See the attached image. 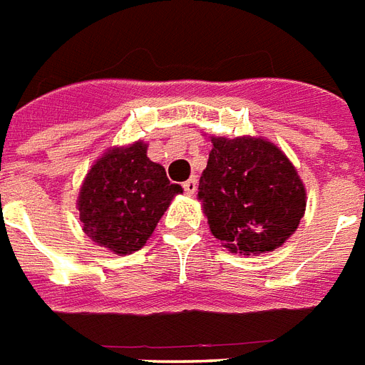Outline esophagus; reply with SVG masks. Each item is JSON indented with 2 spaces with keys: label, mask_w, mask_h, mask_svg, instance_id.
<instances>
[{
  "label": "esophagus",
  "mask_w": 365,
  "mask_h": 365,
  "mask_svg": "<svg viewBox=\"0 0 365 365\" xmlns=\"http://www.w3.org/2000/svg\"><path fill=\"white\" fill-rule=\"evenodd\" d=\"M185 192L186 194H188V196H192V194H194V192L197 190V180H196V177H192V179H188L185 182Z\"/></svg>",
  "instance_id": "obj_1"
}]
</instances>
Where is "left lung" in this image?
I'll return each mask as SVG.
<instances>
[{"mask_svg": "<svg viewBox=\"0 0 365 365\" xmlns=\"http://www.w3.org/2000/svg\"><path fill=\"white\" fill-rule=\"evenodd\" d=\"M209 139L197 200L211 233L235 255L279 249L305 215L307 192L298 169L260 135Z\"/></svg>", "mask_w": 365, "mask_h": 365, "instance_id": "8db88e82", "label": "left lung"}]
</instances>
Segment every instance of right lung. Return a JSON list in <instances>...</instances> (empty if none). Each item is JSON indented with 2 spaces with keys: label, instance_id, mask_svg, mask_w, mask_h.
Masks as SVG:
<instances>
[{
  "label": "right lung",
  "instance_id": "1",
  "mask_svg": "<svg viewBox=\"0 0 365 365\" xmlns=\"http://www.w3.org/2000/svg\"><path fill=\"white\" fill-rule=\"evenodd\" d=\"M148 145L135 141L107 148L84 177L77 197L83 232L113 255H132L153 235L179 185H171L164 165L147 156Z\"/></svg>",
  "mask_w": 365,
  "mask_h": 365
}]
</instances>
